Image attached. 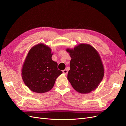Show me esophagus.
I'll return each instance as SVG.
<instances>
[{
  "label": "esophagus",
  "mask_w": 126,
  "mask_h": 126,
  "mask_svg": "<svg viewBox=\"0 0 126 126\" xmlns=\"http://www.w3.org/2000/svg\"><path fill=\"white\" fill-rule=\"evenodd\" d=\"M63 73H64L65 75H67L68 73V70L66 69L63 70Z\"/></svg>",
  "instance_id": "obj_1"
}]
</instances>
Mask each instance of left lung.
<instances>
[{
	"mask_svg": "<svg viewBox=\"0 0 126 126\" xmlns=\"http://www.w3.org/2000/svg\"><path fill=\"white\" fill-rule=\"evenodd\" d=\"M71 58L67 79L74 89L81 94L96 89L102 81L104 68L98 51L91 45L81 44L67 49Z\"/></svg>",
	"mask_w": 126,
	"mask_h": 126,
	"instance_id": "obj_1",
	"label": "left lung"
}]
</instances>
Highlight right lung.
Wrapping results in <instances>:
<instances>
[{
	"mask_svg": "<svg viewBox=\"0 0 126 126\" xmlns=\"http://www.w3.org/2000/svg\"><path fill=\"white\" fill-rule=\"evenodd\" d=\"M51 49L43 44L31 48L22 68V78L30 90L37 93L50 90L57 78L63 73L51 59Z\"/></svg>",
	"mask_w": 126,
	"mask_h": 126,
	"instance_id": "1",
	"label": "right lung"
}]
</instances>
